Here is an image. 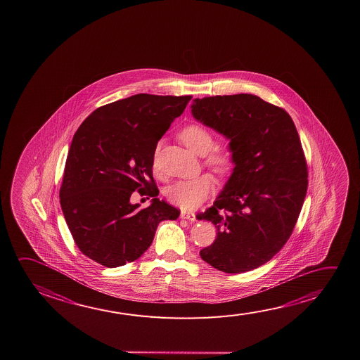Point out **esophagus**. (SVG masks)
Masks as SVG:
<instances>
[{
    "label": "esophagus",
    "instance_id": "34e87169",
    "mask_svg": "<svg viewBox=\"0 0 360 360\" xmlns=\"http://www.w3.org/2000/svg\"><path fill=\"white\" fill-rule=\"evenodd\" d=\"M181 218L188 219V221H195V213L191 212V211H182L181 212Z\"/></svg>",
    "mask_w": 360,
    "mask_h": 360
}]
</instances>
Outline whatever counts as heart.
<instances>
[{"mask_svg":"<svg viewBox=\"0 0 360 360\" xmlns=\"http://www.w3.org/2000/svg\"><path fill=\"white\" fill-rule=\"evenodd\" d=\"M179 138L195 153L206 155V165L218 174H226L233 167L232 154L221 148H214L216 138L211 130L200 124H189L184 127ZM153 167L157 171V152L153 155ZM214 189V182L208 174H200L189 179H181L171 184L165 195L168 200L183 210H192L200 206Z\"/></svg>","mask_w":360,"mask_h":360,"instance_id":"heart-1","label":"heart"}]
</instances>
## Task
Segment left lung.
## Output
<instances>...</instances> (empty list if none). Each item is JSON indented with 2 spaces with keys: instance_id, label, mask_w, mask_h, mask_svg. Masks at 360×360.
<instances>
[{
  "instance_id": "obj_1",
  "label": "left lung",
  "mask_w": 360,
  "mask_h": 360,
  "mask_svg": "<svg viewBox=\"0 0 360 360\" xmlns=\"http://www.w3.org/2000/svg\"><path fill=\"white\" fill-rule=\"evenodd\" d=\"M192 115L230 141L235 168L212 207L197 214L217 237L200 257L219 271L257 269L292 233L307 189V165L292 119L252 94L192 103Z\"/></svg>"
}]
</instances>
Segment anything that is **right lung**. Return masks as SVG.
<instances>
[{
	"label": "right lung",
	"mask_w": 360,
	"mask_h": 360,
	"mask_svg": "<svg viewBox=\"0 0 360 360\" xmlns=\"http://www.w3.org/2000/svg\"><path fill=\"white\" fill-rule=\"evenodd\" d=\"M191 99L133 95L98 108L79 127L66 158L60 205L74 241L89 259L105 267L125 265L147 251L160 221L177 219V208L157 198L152 168L158 141ZM134 190L150 196L151 206L131 205Z\"/></svg>",
	"instance_id": "add662e5"
}]
</instances>
